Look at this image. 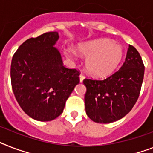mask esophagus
Here are the masks:
<instances>
[{"label":"esophagus","mask_w":153,"mask_h":153,"mask_svg":"<svg viewBox=\"0 0 153 153\" xmlns=\"http://www.w3.org/2000/svg\"><path fill=\"white\" fill-rule=\"evenodd\" d=\"M84 79H85V76H84L82 74H81L80 75H79V80H80V82H82V81L84 80Z\"/></svg>","instance_id":"34e87169"}]
</instances>
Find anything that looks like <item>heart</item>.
I'll return each mask as SVG.
<instances>
[{"instance_id": "heart-1", "label": "heart", "mask_w": 153, "mask_h": 153, "mask_svg": "<svg viewBox=\"0 0 153 153\" xmlns=\"http://www.w3.org/2000/svg\"><path fill=\"white\" fill-rule=\"evenodd\" d=\"M77 50L86 57L85 68L92 75L105 78L112 74L121 63L123 48L121 45L108 38H100L78 45ZM64 53L68 57L77 56L75 49L66 48Z\"/></svg>"}]
</instances>
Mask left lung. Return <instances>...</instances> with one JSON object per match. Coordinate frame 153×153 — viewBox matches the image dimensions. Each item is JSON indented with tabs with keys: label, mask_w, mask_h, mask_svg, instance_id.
<instances>
[{
	"label": "left lung",
	"mask_w": 153,
	"mask_h": 153,
	"mask_svg": "<svg viewBox=\"0 0 153 153\" xmlns=\"http://www.w3.org/2000/svg\"><path fill=\"white\" fill-rule=\"evenodd\" d=\"M145 67L137 50L129 45L120 69L104 80L85 79V112L99 123L117 121L133 108L141 91Z\"/></svg>",
	"instance_id": "8db88e82"
}]
</instances>
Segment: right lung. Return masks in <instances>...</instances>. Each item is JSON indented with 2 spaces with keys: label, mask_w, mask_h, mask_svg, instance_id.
I'll return each mask as SVG.
<instances>
[{
  "label": "right lung",
  "mask_w": 153,
  "mask_h": 153,
  "mask_svg": "<svg viewBox=\"0 0 153 153\" xmlns=\"http://www.w3.org/2000/svg\"><path fill=\"white\" fill-rule=\"evenodd\" d=\"M58 32H47L25 41L12 59V90L21 108L38 121L59 116L79 83V72L63 65L55 45Z\"/></svg>",
  "instance_id": "obj_1"
}]
</instances>
